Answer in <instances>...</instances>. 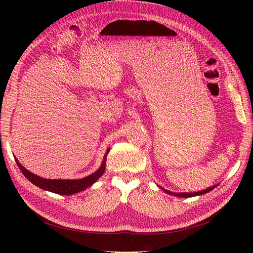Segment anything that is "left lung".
<instances>
[{
	"label": "left lung",
	"mask_w": 253,
	"mask_h": 253,
	"mask_svg": "<svg viewBox=\"0 0 253 253\" xmlns=\"http://www.w3.org/2000/svg\"><path fill=\"white\" fill-rule=\"evenodd\" d=\"M215 187H216V186H213V187H210L209 189H206V190H204V191H200V192H194V193H174V192H171V191H168V190H165V189H164V191H165L166 193L174 195V196H178V197H192V196L202 195V194H205V193H207V192H209V191L213 190Z\"/></svg>",
	"instance_id": "1"
}]
</instances>
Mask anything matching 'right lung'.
<instances>
[{
    "label": "right lung",
    "instance_id": "1",
    "mask_svg": "<svg viewBox=\"0 0 253 253\" xmlns=\"http://www.w3.org/2000/svg\"><path fill=\"white\" fill-rule=\"evenodd\" d=\"M105 160H106V154L104 156L101 167L99 168V170H97L95 173H93L91 175L87 176V177H84L82 179H46V178H42V177H40V176H37L36 174L26 170L24 167H22V165L18 162V160H16V162H17L19 169L21 170V172L23 174H24L25 177L30 182H33L34 185H36L37 187H39L43 190L50 191V192L57 193V194L72 195V194L78 193V192H80V191H83L84 189L88 188L89 186L93 185L95 181H97V179L104 173Z\"/></svg>",
    "mask_w": 253,
    "mask_h": 253
}]
</instances>
